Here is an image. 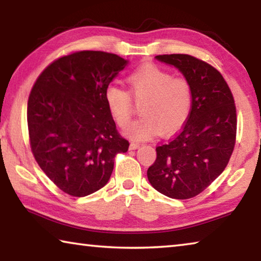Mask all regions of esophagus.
Listing matches in <instances>:
<instances>
[{
	"mask_svg": "<svg viewBox=\"0 0 261 261\" xmlns=\"http://www.w3.org/2000/svg\"><path fill=\"white\" fill-rule=\"evenodd\" d=\"M139 146H140L139 144H137V143H131V144H130V146H129V148H130V149H137V148H138Z\"/></svg>",
	"mask_w": 261,
	"mask_h": 261,
	"instance_id": "34e87169",
	"label": "esophagus"
}]
</instances>
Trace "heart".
Segmentation results:
<instances>
[{
	"instance_id": "1",
	"label": "heart",
	"mask_w": 261,
	"mask_h": 261,
	"mask_svg": "<svg viewBox=\"0 0 261 261\" xmlns=\"http://www.w3.org/2000/svg\"><path fill=\"white\" fill-rule=\"evenodd\" d=\"M126 83L136 102H143V116L127 129L132 138L148 139L159 131L171 135L187 122L192 106V88L187 78L174 77L156 65H145L127 74ZM129 95L116 84H110L105 91L109 113L121 127L129 125L134 116Z\"/></svg>"
}]
</instances>
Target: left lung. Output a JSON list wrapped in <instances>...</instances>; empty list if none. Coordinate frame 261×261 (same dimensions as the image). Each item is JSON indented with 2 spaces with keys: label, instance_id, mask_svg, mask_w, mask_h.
Returning a JSON list of instances; mask_svg holds the SVG:
<instances>
[{
  "label": "left lung",
  "instance_id": "left-lung-1",
  "mask_svg": "<svg viewBox=\"0 0 261 261\" xmlns=\"http://www.w3.org/2000/svg\"><path fill=\"white\" fill-rule=\"evenodd\" d=\"M177 68L192 88L191 112L177 135L156 146L148 168L152 187L174 199H190L208 188L227 167L235 147L236 106L219 70L188 54L158 55Z\"/></svg>",
  "mask_w": 261,
  "mask_h": 261
}]
</instances>
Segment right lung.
I'll return each instance as SVG.
<instances>
[{
    "mask_svg": "<svg viewBox=\"0 0 261 261\" xmlns=\"http://www.w3.org/2000/svg\"><path fill=\"white\" fill-rule=\"evenodd\" d=\"M125 65L112 53L73 51L51 62L31 90V151L48 178L70 196L105 187L116 154L129 148L105 100L106 87Z\"/></svg>",
    "mask_w": 261,
    "mask_h": 261,
    "instance_id": "obj_1",
    "label": "right lung"
}]
</instances>
